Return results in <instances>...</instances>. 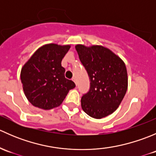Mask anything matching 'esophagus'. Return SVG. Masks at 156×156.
<instances>
[{"instance_id":"34e87169","label":"esophagus","mask_w":156,"mask_h":156,"mask_svg":"<svg viewBox=\"0 0 156 156\" xmlns=\"http://www.w3.org/2000/svg\"><path fill=\"white\" fill-rule=\"evenodd\" d=\"M72 80L74 81V82L75 83V84H76V79H75V78H72Z\"/></svg>"}]
</instances>
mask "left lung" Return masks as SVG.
Returning a JSON list of instances; mask_svg holds the SVG:
<instances>
[{
  "mask_svg": "<svg viewBox=\"0 0 156 156\" xmlns=\"http://www.w3.org/2000/svg\"><path fill=\"white\" fill-rule=\"evenodd\" d=\"M75 49L90 81L89 92L81 98V108L94 119L106 117L117 109L127 92L125 63L101 45L77 44Z\"/></svg>",
  "mask_w": 156,
  "mask_h": 156,
  "instance_id": "obj_1",
  "label": "left lung"
}]
</instances>
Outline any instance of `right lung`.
Listing matches in <instances>:
<instances>
[{
  "label": "right lung",
  "instance_id": "obj_1",
  "mask_svg": "<svg viewBox=\"0 0 156 156\" xmlns=\"http://www.w3.org/2000/svg\"><path fill=\"white\" fill-rule=\"evenodd\" d=\"M70 44H47L33 53L21 69L20 78L28 100L35 107L52 109L62 104L71 89L75 87L65 78L61 65Z\"/></svg>",
  "mask_w": 156,
  "mask_h": 156
}]
</instances>
